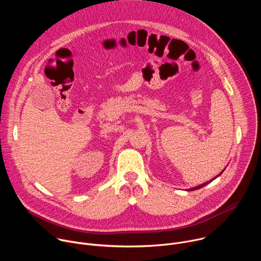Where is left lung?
<instances>
[{
	"mask_svg": "<svg viewBox=\"0 0 261 261\" xmlns=\"http://www.w3.org/2000/svg\"><path fill=\"white\" fill-rule=\"evenodd\" d=\"M224 169H225V168H224ZM224 169H223V170H222V171H221V172H220V173H219V174H218V175H217V176H215V177H214V178H212V179H211V180H208V181H206V182H203V184H201V185H198V186H196V187H194V188H191V189H188V190H187V191H194V190H198V189H200V188H202V187H204V186H205V185H207V184H210V182H211V181H212V180H214V179H215V178H217V177H218V176H219V175H221V174H222V173H223V171H224Z\"/></svg>",
	"mask_w": 261,
	"mask_h": 261,
	"instance_id": "left-lung-1",
	"label": "left lung"
}]
</instances>
